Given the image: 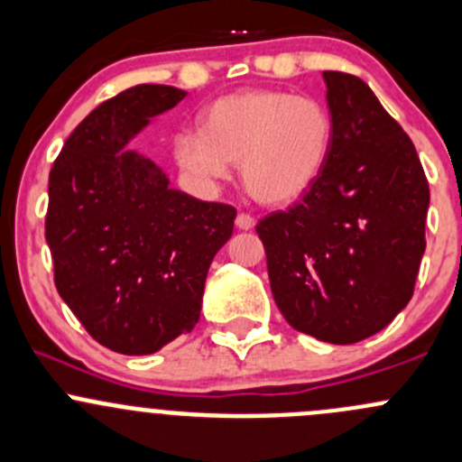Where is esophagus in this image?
I'll return each mask as SVG.
<instances>
[{"label":"esophagus","mask_w":462,"mask_h":462,"mask_svg":"<svg viewBox=\"0 0 462 462\" xmlns=\"http://www.w3.org/2000/svg\"><path fill=\"white\" fill-rule=\"evenodd\" d=\"M236 226L240 231H249V229H254V226H255V220L249 216V213H237Z\"/></svg>","instance_id":"obj_1"}]
</instances>
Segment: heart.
<instances>
[{
	"label": "heart",
	"mask_w": 462,
	"mask_h": 462,
	"mask_svg": "<svg viewBox=\"0 0 462 462\" xmlns=\"http://www.w3.org/2000/svg\"><path fill=\"white\" fill-rule=\"evenodd\" d=\"M335 125L321 100L254 89L225 96L204 112L202 132L175 141L180 166L199 184L216 186L240 166L246 193L267 207L303 198L321 175Z\"/></svg>",
	"instance_id": "b5f03b06"
}]
</instances>
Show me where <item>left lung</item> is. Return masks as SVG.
I'll return each instance as SVG.
<instances>
[{
    "label": "left lung",
    "instance_id": "8db88e82",
    "mask_svg": "<svg viewBox=\"0 0 462 462\" xmlns=\"http://www.w3.org/2000/svg\"><path fill=\"white\" fill-rule=\"evenodd\" d=\"M335 136L312 189L255 225L278 310L294 330L357 344L413 296L429 184L400 123L371 87L323 71Z\"/></svg>",
    "mask_w": 462,
    "mask_h": 462
}]
</instances>
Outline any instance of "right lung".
<instances>
[{
    "mask_svg": "<svg viewBox=\"0 0 462 462\" xmlns=\"http://www.w3.org/2000/svg\"><path fill=\"white\" fill-rule=\"evenodd\" d=\"M184 96L136 85L105 100L49 172L44 229L58 294L114 353H157L193 330L211 260L233 233L236 208L171 189L157 163L125 148Z\"/></svg>",
    "mask_w": 462,
    "mask_h": 462,
    "instance_id": "right-lung-1",
    "label": "right lung"
}]
</instances>
